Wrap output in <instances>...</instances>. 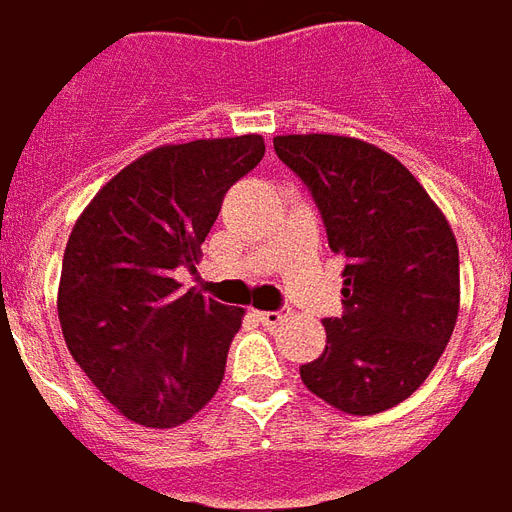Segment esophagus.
<instances>
[{
  "label": "esophagus",
  "instance_id": "esophagus-1",
  "mask_svg": "<svg viewBox=\"0 0 512 512\" xmlns=\"http://www.w3.org/2000/svg\"><path fill=\"white\" fill-rule=\"evenodd\" d=\"M288 310H274V312H260V321L266 323V326H279V323L288 318Z\"/></svg>",
  "mask_w": 512,
  "mask_h": 512
}]
</instances>
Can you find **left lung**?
I'll list each match as a JSON object with an SVG mask.
<instances>
[{
    "label": "left lung",
    "instance_id": "1",
    "mask_svg": "<svg viewBox=\"0 0 512 512\" xmlns=\"http://www.w3.org/2000/svg\"><path fill=\"white\" fill-rule=\"evenodd\" d=\"M310 189L332 252L345 260L343 315L323 318L326 348L301 365L304 386L345 414L403 403L450 343L458 244L411 172L381 147L334 134L274 136Z\"/></svg>",
    "mask_w": 512,
    "mask_h": 512
}]
</instances>
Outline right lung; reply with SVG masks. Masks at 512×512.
I'll use <instances>...</instances> for the list:
<instances>
[{
  "label": "right lung",
  "mask_w": 512,
  "mask_h": 512,
  "mask_svg": "<svg viewBox=\"0 0 512 512\" xmlns=\"http://www.w3.org/2000/svg\"><path fill=\"white\" fill-rule=\"evenodd\" d=\"M263 136L197 139L120 169L73 224L62 257V337L101 395L136 425L175 428L216 395L244 310L183 290Z\"/></svg>",
  "instance_id": "add662e5"
}]
</instances>
